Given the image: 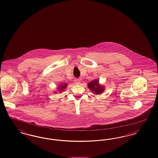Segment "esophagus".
<instances>
[{"mask_svg": "<svg viewBox=\"0 0 158 158\" xmlns=\"http://www.w3.org/2000/svg\"><path fill=\"white\" fill-rule=\"evenodd\" d=\"M75 83L76 84V85H79V84H80V83H81V81H80V80H79V79H76V80H75Z\"/></svg>", "mask_w": 158, "mask_h": 158, "instance_id": "34e87169", "label": "esophagus"}]
</instances>
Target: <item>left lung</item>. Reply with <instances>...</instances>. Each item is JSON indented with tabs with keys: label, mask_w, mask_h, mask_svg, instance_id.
<instances>
[{
	"label": "left lung",
	"mask_w": 158,
	"mask_h": 158,
	"mask_svg": "<svg viewBox=\"0 0 158 158\" xmlns=\"http://www.w3.org/2000/svg\"><path fill=\"white\" fill-rule=\"evenodd\" d=\"M88 88L92 90V92H95L96 95H98L101 94L102 92L104 90V88L103 86L99 85L98 81H94L88 83Z\"/></svg>",
	"instance_id": "1"
}]
</instances>
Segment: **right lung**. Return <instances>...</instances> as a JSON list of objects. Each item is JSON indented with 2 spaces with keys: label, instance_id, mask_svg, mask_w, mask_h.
<instances>
[{
  "label": "right lung",
  "instance_id": "1",
  "mask_svg": "<svg viewBox=\"0 0 158 158\" xmlns=\"http://www.w3.org/2000/svg\"><path fill=\"white\" fill-rule=\"evenodd\" d=\"M66 86H67V84L65 83L64 85H61V86H60V87L58 88V89L59 90V91H62V90H63L64 89L66 88Z\"/></svg>",
  "mask_w": 158,
  "mask_h": 158
}]
</instances>
